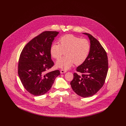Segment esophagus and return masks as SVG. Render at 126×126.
<instances>
[{"mask_svg":"<svg viewBox=\"0 0 126 126\" xmlns=\"http://www.w3.org/2000/svg\"><path fill=\"white\" fill-rule=\"evenodd\" d=\"M66 72V70H64V69H61L60 70V73L61 74H63V73H65Z\"/></svg>","mask_w":126,"mask_h":126,"instance_id":"1","label":"esophagus"}]
</instances>
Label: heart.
Returning <instances> with one entry per match:
<instances>
[{"instance_id":"b5f03b06","label":"heart","mask_w":126,"mask_h":126,"mask_svg":"<svg viewBox=\"0 0 126 126\" xmlns=\"http://www.w3.org/2000/svg\"><path fill=\"white\" fill-rule=\"evenodd\" d=\"M90 42L85 39L67 34L59 39V44L54 43L50 47V53L56 59H59L65 52V57L57 60L56 65L59 68L68 69L75 63H83L90 52Z\"/></svg>"}]
</instances>
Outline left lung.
<instances>
[{
  "label": "left lung",
  "instance_id": "1",
  "mask_svg": "<svg viewBox=\"0 0 126 126\" xmlns=\"http://www.w3.org/2000/svg\"><path fill=\"white\" fill-rule=\"evenodd\" d=\"M88 36L90 41V52L87 59L77 68L80 76L75 73L70 82L72 89L79 96L86 98L93 96L104 84L108 70L107 55L99 42L92 35Z\"/></svg>",
  "mask_w": 126,
  "mask_h": 126
}]
</instances>
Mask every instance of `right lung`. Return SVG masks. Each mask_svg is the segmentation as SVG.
Returning a JSON list of instances; mask_svg holds the SVG:
<instances>
[{"label": "right lung", "mask_w": 126, "mask_h": 126, "mask_svg": "<svg viewBox=\"0 0 126 126\" xmlns=\"http://www.w3.org/2000/svg\"><path fill=\"white\" fill-rule=\"evenodd\" d=\"M59 33L56 31L43 32L30 41L20 54L18 75L24 88L32 95L46 94L60 75L59 70L46 72L54 65L50 47Z\"/></svg>", "instance_id": "right-lung-1"}]
</instances>
